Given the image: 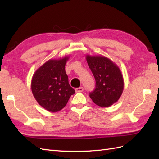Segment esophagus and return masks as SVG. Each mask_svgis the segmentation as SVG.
<instances>
[{
  "mask_svg": "<svg viewBox=\"0 0 159 159\" xmlns=\"http://www.w3.org/2000/svg\"><path fill=\"white\" fill-rule=\"evenodd\" d=\"M83 91V87H82L75 89V92H82Z\"/></svg>",
  "mask_w": 159,
  "mask_h": 159,
  "instance_id": "obj_1",
  "label": "esophagus"
}]
</instances>
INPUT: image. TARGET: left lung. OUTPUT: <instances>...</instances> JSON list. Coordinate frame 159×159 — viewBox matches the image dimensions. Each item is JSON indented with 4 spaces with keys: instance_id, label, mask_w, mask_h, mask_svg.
<instances>
[{
    "instance_id": "left-lung-1",
    "label": "left lung",
    "mask_w": 159,
    "mask_h": 159,
    "mask_svg": "<svg viewBox=\"0 0 159 159\" xmlns=\"http://www.w3.org/2000/svg\"><path fill=\"white\" fill-rule=\"evenodd\" d=\"M86 60L96 79V88L89 97L98 106H111L117 102L124 90V82L120 69L104 56L87 55Z\"/></svg>"
}]
</instances>
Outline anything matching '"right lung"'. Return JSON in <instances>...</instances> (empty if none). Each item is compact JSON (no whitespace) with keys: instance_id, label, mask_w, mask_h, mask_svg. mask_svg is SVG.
Segmentation results:
<instances>
[{"instance_id":"1","label":"right lung","mask_w":159,"mask_h":159,"mask_svg":"<svg viewBox=\"0 0 159 159\" xmlns=\"http://www.w3.org/2000/svg\"><path fill=\"white\" fill-rule=\"evenodd\" d=\"M70 56L49 59L37 70L31 80V91L36 101L50 112L61 111L75 91L68 83L65 66Z\"/></svg>"}]
</instances>
